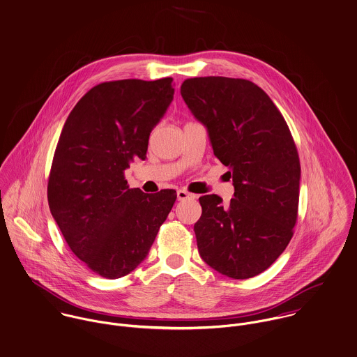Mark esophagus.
Returning a JSON list of instances; mask_svg holds the SVG:
<instances>
[{
    "mask_svg": "<svg viewBox=\"0 0 357 357\" xmlns=\"http://www.w3.org/2000/svg\"><path fill=\"white\" fill-rule=\"evenodd\" d=\"M176 196H178L179 201L189 199V198H195V195H190L189 192H186V190H183V189H179V190L176 192Z\"/></svg>",
    "mask_w": 357,
    "mask_h": 357,
    "instance_id": "obj_1",
    "label": "esophagus"
}]
</instances>
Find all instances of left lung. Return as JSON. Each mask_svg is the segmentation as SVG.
Segmentation results:
<instances>
[{"label":"left lung","mask_w":357,"mask_h":357,"mask_svg":"<svg viewBox=\"0 0 357 357\" xmlns=\"http://www.w3.org/2000/svg\"><path fill=\"white\" fill-rule=\"evenodd\" d=\"M181 94L234 185L230 204L216 195L199 197V256L222 275L256 277L286 249L297 220L301 168L290 130L250 80L190 78Z\"/></svg>","instance_id":"8db88e82"}]
</instances>
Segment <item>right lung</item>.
I'll return each instance as SVG.
<instances>
[{"label": "right lung", "instance_id": "add662e5", "mask_svg": "<svg viewBox=\"0 0 357 357\" xmlns=\"http://www.w3.org/2000/svg\"><path fill=\"white\" fill-rule=\"evenodd\" d=\"M172 78L104 82L63 127L47 182L52 216L93 273L116 279L145 260L176 192L130 189L124 171L145 160L149 135L174 98Z\"/></svg>", "mask_w": 357, "mask_h": 357}]
</instances>
